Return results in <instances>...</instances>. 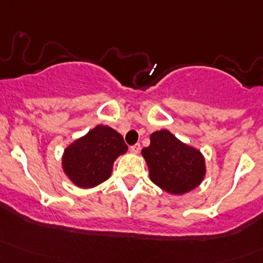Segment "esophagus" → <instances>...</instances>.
Returning <instances> with one entry per match:
<instances>
[{"label": "esophagus", "mask_w": 263, "mask_h": 263, "mask_svg": "<svg viewBox=\"0 0 263 263\" xmlns=\"http://www.w3.org/2000/svg\"><path fill=\"white\" fill-rule=\"evenodd\" d=\"M140 149H141L140 143H136V145L129 147V151H131L132 154H138V152H140Z\"/></svg>", "instance_id": "34e87169"}]
</instances>
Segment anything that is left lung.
I'll use <instances>...</instances> for the list:
<instances>
[{"label": "left lung", "instance_id": "1", "mask_svg": "<svg viewBox=\"0 0 263 263\" xmlns=\"http://www.w3.org/2000/svg\"><path fill=\"white\" fill-rule=\"evenodd\" d=\"M142 156L152 182L174 195L191 191L204 177L201 152L184 145L167 129L151 135V143L142 149Z\"/></svg>", "mask_w": 263, "mask_h": 263}]
</instances>
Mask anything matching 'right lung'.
<instances>
[{
	"instance_id": "add662e5",
	"label": "right lung",
	"mask_w": 263,
	"mask_h": 263,
	"mask_svg": "<svg viewBox=\"0 0 263 263\" xmlns=\"http://www.w3.org/2000/svg\"><path fill=\"white\" fill-rule=\"evenodd\" d=\"M126 151L127 145L118 132L99 125L65 149L62 166L72 182L89 189L107 180L115 160Z\"/></svg>"
}]
</instances>
